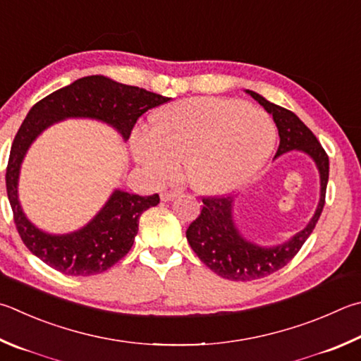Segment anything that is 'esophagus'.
<instances>
[{"mask_svg":"<svg viewBox=\"0 0 361 361\" xmlns=\"http://www.w3.org/2000/svg\"><path fill=\"white\" fill-rule=\"evenodd\" d=\"M176 195H178V192H176V191H162V192H161V199H162L164 202H169V200L175 199Z\"/></svg>","mask_w":361,"mask_h":361,"instance_id":"obj_1","label":"esophagus"}]
</instances>
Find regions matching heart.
I'll use <instances>...</instances> for the list:
<instances>
[{"instance_id": "b5f03b06", "label": "heart", "mask_w": 361, "mask_h": 361, "mask_svg": "<svg viewBox=\"0 0 361 361\" xmlns=\"http://www.w3.org/2000/svg\"><path fill=\"white\" fill-rule=\"evenodd\" d=\"M152 120V130L133 135L137 161L158 183L175 180L185 161L191 186L209 195L245 186L270 158L276 139L265 112L222 97L173 102Z\"/></svg>"}]
</instances>
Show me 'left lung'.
Wrapping results in <instances>:
<instances>
[{
    "label": "left lung",
    "mask_w": 361,
    "mask_h": 361,
    "mask_svg": "<svg viewBox=\"0 0 361 361\" xmlns=\"http://www.w3.org/2000/svg\"><path fill=\"white\" fill-rule=\"evenodd\" d=\"M268 114L278 126L279 147L276 156L290 149H301L316 161L320 172V202L316 214L303 231L284 245L274 247H259L247 243L238 233L232 219L231 195H203L202 209L197 218L189 224L186 238L192 251L209 270L221 278L231 281H254L281 270L297 255L312 233L325 205L326 183H329V156L320 145L317 137L305 123L290 110L268 102L254 91H247Z\"/></svg>",
    "instance_id": "left-lung-1"
}]
</instances>
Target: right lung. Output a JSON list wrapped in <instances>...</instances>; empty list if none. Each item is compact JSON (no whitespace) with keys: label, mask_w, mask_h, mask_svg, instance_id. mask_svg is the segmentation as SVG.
Here are the masks:
<instances>
[{"label":"right lung","mask_w":361,"mask_h":361,"mask_svg":"<svg viewBox=\"0 0 361 361\" xmlns=\"http://www.w3.org/2000/svg\"><path fill=\"white\" fill-rule=\"evenodd\" d=\"M169 101L170 97L133 85L90 75L54 91L32 106L12 142L6 167V191L23 245L44 264L68 276H90L109 270L133 247L140 214L158 205L159 195L142 197L115 191L99 214L82 231L58 237L44 233L25 218L17 199L18 170L31 142L50 124L69 116L102 120L120 130L124 139H129L143 114Z\"/></svg>","instance_id":"add662e5"}]
</instances>
